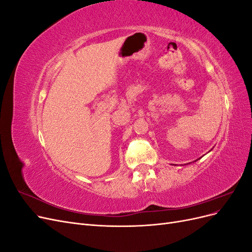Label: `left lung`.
I'll list each match as a JSON object with an SVG mask.
<instances>
[{
    "instance_id": "obj_1",
    "label": "left lung",
    "mask_w": 252,
    "mask_h": 252,
    "mask_svg": "<svg viewBox=\"0 0 252 252\" xmlns=\"http://www.w3.org/2000/svg\"><path fill=\"white\" fill-rule=\"evenodd\" d=\"M195 161H197V159H195ZM195 161H194V162H195Z\"/></svg>"
}]
</instances>
